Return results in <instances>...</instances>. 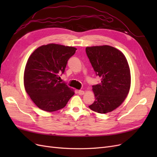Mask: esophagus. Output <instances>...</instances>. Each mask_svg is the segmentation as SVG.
<instances>
[{"instance_id": "1", "label": "esophagus", "mask_w": 157, "mask_h": 157, "mask_svg": "<svg viewBox=\"0 0 157 157\" xmlns=\"http://www.w3.org/2000/svg\"><path fill=\"white\" fill-rule=\"evenodd\" d=\"M78 94L79 95H83L84 94V92L83 91V90H78Z\"/></svg>"}]
</instances>
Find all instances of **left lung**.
Listing matches in <instances>:
<instances>
[{
  "instance_id": "8db88e82",
  "label": "left lung",
  "mask_w": 157,
  "mask_h": 157,
  "mask_svg": "<svg viewBox=\"0 0 157 157\" xmlns=\"http://www.w3.org/2000/svg\"><path fill=\"white\" fill-rule=\"evenodd\" d=\"M86 53L100 84L92 86L96 100L91 110L107 113L115 110L124 101L130 88V71L126 58L114 47L104 45L86 47Z\"/></svg>"
}]
</instances>
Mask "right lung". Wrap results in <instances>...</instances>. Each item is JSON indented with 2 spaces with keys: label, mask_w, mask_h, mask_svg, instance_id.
Wrapping results in <instances>:
<instances>
[{
  "label": "right lung",
  "mask_w": 157,
  "mask_h": 157,
  "mask_svg": "<svg viewBox=\"0 0 157 157\" xmlns=\"http://www.w3.org/2000/svg\"><path fill=\"white\" fill-rule=\"evenodd\" d=\"M76 50L74 47L49 44L39 47L28 59L24 86L32 101L42 110H59L75 94L65 82L58 81V78Z\"/></svg>",
  "instance_id": "right-lung-1"
}]
</instances>
